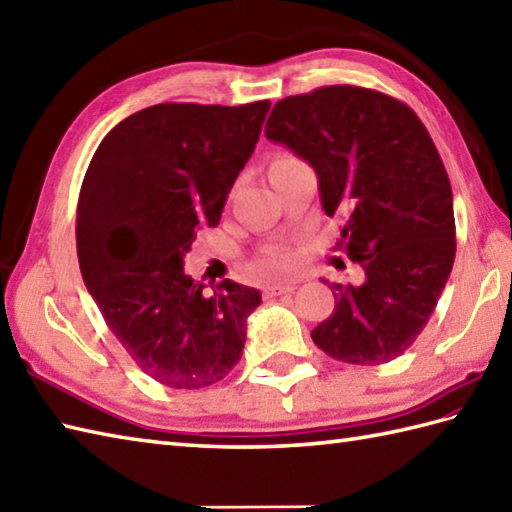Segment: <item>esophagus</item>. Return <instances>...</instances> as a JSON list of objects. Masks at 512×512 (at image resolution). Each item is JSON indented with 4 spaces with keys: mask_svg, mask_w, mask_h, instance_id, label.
Returning a JSON list of instances; mask_svg holds the SVG:
<instances>
[{
    "mask_svg": "<svg viewBox=\"0 0 512 512\" xmlns=\"http://www.w3.org/2000/svg\"><path fill=\"white\" fill-rule=\"evenodd\" d=\"M295 288H297L295 281H292V284H268L264 288V297L270 299V297H277V295H286V292H292Z\"/></svg>",
    "mask_w": 512,
    "mask_h": 512,
    "instance_id": "obj_1",
    "label": "esophagus"
}]
</instances>
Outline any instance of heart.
I'll use <instances>...</instances> for the list:
<instances>
[{
	"label": "heart",
	"instance_id": "1",
	"mask_svg": "<svg viewBox=\"0 0 512 512\" xmlns=\"http://www.w3.org/2000/svg\"><path fill=\"white\" fill-rule=\"evenodd\" d=\"M292 160H297V158L290 156V154H281V156H277V158L273 160V165H286V162H292ZM273 165H270V167H273ZM290 266H292V257H290L288 250L281 248V246L268 248L266 253H264V257L259 259V268H262L266 275L286 273V270H288Z\"/></svg>",
	"mask_w": 512,
	"mask_h": 512
}]
</instances>
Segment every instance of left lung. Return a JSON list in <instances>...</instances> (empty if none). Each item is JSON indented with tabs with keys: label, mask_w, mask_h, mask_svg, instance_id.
<instances>
[{
	"label": "left lung",
	"mask_w": 512,
	"mask_h": 512,
	"mask_svg": "<svg viewBox=\"0 0 512 512\" xmlns=\"http://www.w3.org/2000/svg\"><path fill=\"white\" fill-rule=\"evenodd\" d=\"M266 138L319 178L321 206L345 217L341 239L361 284H330L334 312L312 341L341 363L380 365L405 354L438 306L455 259L453 193L436 145L409 105L328 85L281 99Z\"/></svg>",
	"instance_id": "obj_1"
}]
</instances>
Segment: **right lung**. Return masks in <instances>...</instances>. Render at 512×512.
<instances>
[{
	"label": "right lung",
	"instance_id": "right-lung-1",
	"mask_svg": "<svg viewBox=\"0 0 512 512\" xmlns=\"http://www.w3.org/2000/svg\"><path fill=\"white\" fill-rule=\"evenodd\" d=\"M268 110L270 101L145 107L103 138L83 178L85 288L132 361L165 387H209L242 358L259 290L224 279L206 295L182 266L200 228L220 224Z\"/></svg>",
	"mask_w": 512,
	"mask_h": 512
}]
</instances>
